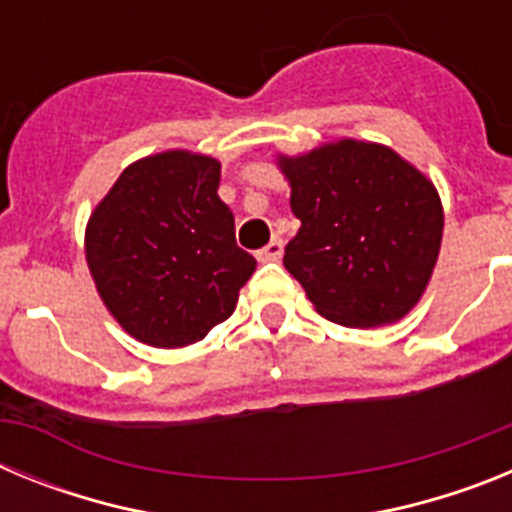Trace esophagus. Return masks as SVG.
Returning a JSON list of instances; mask_svg holds the SVG:
<instances>
[{
	"mask_svg": "<svg viewBox=\"0 0 512 512\" xmlns=\"http://www.w3.org/2000/svg\"><path fill=\"white\" fill-rule=\"evenodd\" d=\"M282 253H284L282 238H271L269 246H264V248H259V251H256V259H259L261 264H266V261H279V259H282Z\"/></svg>",
	"mask_w": 512,
	"mask_h": 512,
	"instance_id": "1",
	"label": "esophagus"
}]
</instances>
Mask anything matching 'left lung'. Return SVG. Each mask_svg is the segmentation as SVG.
I'll list each match as a JSON object with an SVG mask.
<instances>
[{"label": "left lung", "mask_w": 512, "mask_h": 512, "mask_svg": "<svg viewBox=\"0 0 512 512\" xmlns=\"http://www.w3.org/2000/svg\"><path fill=\"white\" fill-rule=\"evenodd\" d=\"M300 230L284 266L323 318L395 323L431 279L443 235L438 192L390 148L341 140L279 158Z\"/></svg>", "instance_id": "obj_1"}]
</instances>
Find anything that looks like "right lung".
Masks as SVG:
<instances>
[{"mask_svg":"<svg viewBox=\"0 0 512 512\" xmlns=\"http://www.w3.org/2000/svg\"><path fill=\"white\" fill-rule=\"evenodd\" d=\"M220 164L166 151L122 171L87 225L99 297L130 336L179 348L228 320L256 259L235 243Z\"/></svg>","mask_w":512,"mask_h":512,"instance_id":"obj_1","label":"right lung"}]
</instances>
